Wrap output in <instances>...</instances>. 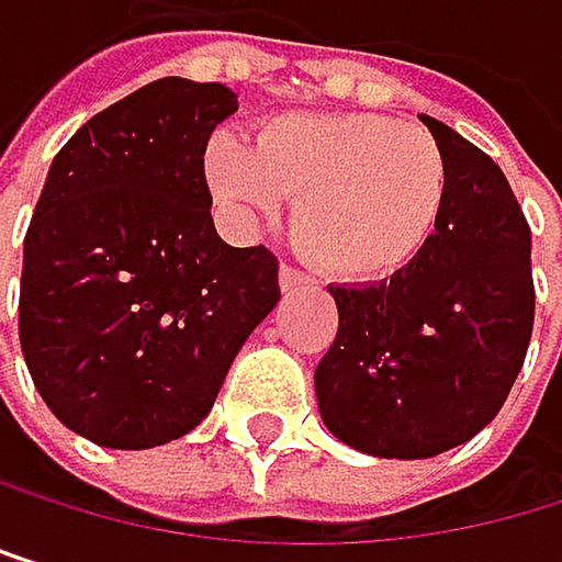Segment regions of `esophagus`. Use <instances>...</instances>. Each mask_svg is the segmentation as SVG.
<instances>
[{"mask_svg":"<svg viewBox=\"0 0 562 562\" xmlns=\"http://www.w3.org/2000/svg\"><path fill=\"white\" fill-rule=\"evenodd\" d=\"M306 283H310V279H306L296 266H290V262L279 266V290H283V293H296V290L306 286Z\"/></svg>","mask_w":562,"mask_h":562,"instance_id":"esophagus-1","label":"esophagus"}]
</instances>
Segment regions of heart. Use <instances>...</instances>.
Instances as JSON below:
<instances>
[{
	"instance_id": "heart-1",
	"label": "heart",
	"mask_w": 562,
	"mask_h": 562,
	"mask_svg": "<svg viewBox=\"0 0 562 562\" xmlns=\"http://www.w3.org/2000/svg\"><path fill=\"white\" fill-rule=\"evenodd\" d=\"M202 175L235 222L296 199L293 228L337 279H387L435 239L448 202V158L415 124L381 114H293L259 144L215 134Z\"/></svg>"
}]
</instances>
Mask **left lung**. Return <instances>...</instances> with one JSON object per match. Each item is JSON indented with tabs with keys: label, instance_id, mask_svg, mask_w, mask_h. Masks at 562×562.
I'll use <instances>...</instances> for the list:
<instances>
[{
	"label": "left lung",
	"instance_id": "left-lung-1",
	"mask_svg": "<svg viewBox=\"0 0 562 562\" xmlns=\"http://www.w3.org/2000/svg\"><path fill=\"white\" fill-rule=\"evenodd\" d=\"M451 184L431 246L371 286H330L340 327L316 363L319 415L378 459H431L475 438L506 404L532 337V232L485 150L448 124Z\"/></svg>",
	"mask_w": 562,
	"mask_h": 562
}]
</instances>
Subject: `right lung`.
I'll return each mask as SVG.
<instances>
[{
	"instance_id": "right-lung-1",
	"label": "right lung",
	"mask_w": 562,
	"mask_h": 562,
	"mask_svg": "<svg viewBox=\"0 0 562 562\" xmlns=\"http://www.w3.org/2000/svg\"><path fill=\"white\" fill-rule=\"evenodd\" d=\"M222 83L155 80L90 117L49 165L23 243L19 344L36 391L103 448L195 428L279 303V259L218 239L205 144Z\"/></svg>"
}]
</instances>
